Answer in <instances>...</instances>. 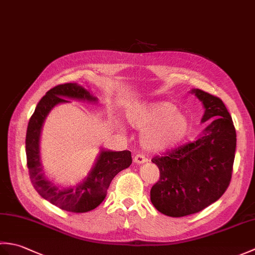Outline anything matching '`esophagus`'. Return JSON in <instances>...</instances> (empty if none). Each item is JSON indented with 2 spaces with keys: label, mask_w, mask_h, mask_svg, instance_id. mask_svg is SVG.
Listing matches in <instances>:
<instances>
[{
  "label": "esophagus",
  "mask_w": 255,
  "mask_h": 255,
  "mask_svg": "<svg viewBox=\"0 0 255 255\" xmlns=\"http://www.w3.org/2000/svg\"><path fill=\"white\" fill-rule=\"evenodd\" d=\"M133 161L136 162V163H138V164H141V163H144V162H147V161H148V159L145 158V156H144L143 154H140V153H138V154L134 155Z\"/></svg>",
  "instance_id": "obj_1"
}]
</instances>
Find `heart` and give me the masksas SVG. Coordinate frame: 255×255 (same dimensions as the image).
<instances>
[{"label":"heart","instance_id":"1","mask_svg":"<svg viewBox=\"0 0 255 255\" xmlns=\"http://www.w3.org/2000/svg\"><path fill=\"white\" fill-rule=\"evenodd\" d=\"M127 123L143 129L141 143L150 151H163L175 147L187 136L188 118L170 102H152L131 105L126 112Z\"/></svg>","mask_w":255,"mask_h":255}]
</instances>
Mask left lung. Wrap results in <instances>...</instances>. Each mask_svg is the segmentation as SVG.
<instances>
[{
	"mask_svg": "<svg viewBox=\"0 0 255 255\" xmlns=\"http://www.w3.org/2000/svg\"><path fill=\"white\" fill-rule=\"evenodd\" d=\"M192 93L205 107L202 122L214 121L195 141L151 160L160 171L150 191L151 203L176 218L196 214L223 196L231 181L237 145L234 122L224 102L199 89Z\"/></svg>",
	"mask_w": 255,
	"mask_h": 255,
	"instance_id": "obj_1",
	"label": "left lung"
}]
</instances>
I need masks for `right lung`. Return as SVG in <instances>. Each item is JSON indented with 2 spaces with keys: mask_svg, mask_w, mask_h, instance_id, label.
Wrapping results in <instances>:
<instances>
[{
  "mask_svg": "<svg viewBox=\"0 0 255 255\" xmlns=\"http://www.w3.org/2000/svg\"><path fill=\"white\" fill-rule=\"evenodd\" d=\"M66 97L96 102L97 99L77 83L59 84L46 93L38 103L26 132L27 167L32 186L42 198L52 205L72 213H88L95 209L106 197L111 182L119 172L131 164V152L128 150H102L96 163L85 180L74 187H59L48 181L40 163L39 139L41 127L48 114Z\"/></svg>",
  "mask_w": 255,
  "mask_h": 255,
  "instance_id": "add662e5",
  "label": "right lung"
}]
</instances>
